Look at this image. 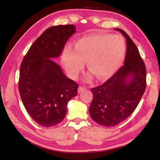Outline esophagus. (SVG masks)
<instances>
[{
  "label": "esophagus",
  "instance_id": "esophagus-1",
  "mask_svg": "<svg viewBox=\"0 0 160 160\" xmlns=\"http://www.w3.org/2000/svg\"><path fill=\"white\" fill-rule=\"evenodd\" d=\"M86 90V88H85V87H79V88H78V92L79 93H80V92H83L84 90Z\"/></svg>",
  "mask_w": 160,
  "mask_h": 160
}]
</instances>
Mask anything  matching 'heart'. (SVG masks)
<instances>
[{
  "label": "heart",
  "instance_id": "heart-1",
  "mask_svg": "<svg viewBox=\"0 0 160 160\" xmlns=\"http://www.w3.org/2000/svg\"><path fill=\"white\" fill-rule=\"evenodd\" d=\"M123 38L110 34H90L80 38L72 46H66L62 54V63L67 73L76 79L87 61L88 68L99 80L106 79L117 70L125 57ZM93 75L90 72L88 78Z\"/></svg>",
  "mask_w": 160,
  "mask_h": 160
}]
</instances>
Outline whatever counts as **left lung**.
I'll use <instances>...</instances> for the list:
<instances>
[{"label":"left lung","instance_id":"left-lung-1","mask_svg":"<svg viewBox=\"0 0 160 160\" xmlns=\"http://www.w3.org/2000/svg\"><path fill=\"white\" fill-rule=\"evenodd\" d=\"M126 39L124 65L102 85L92 88L93 99L89 108L91 118L99 125L114 126L136 109L146 88V68L138 49L121 29Z\"/></svg>","mask_w":160,"mask_h":160}]
</instances>
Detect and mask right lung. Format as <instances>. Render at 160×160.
Masks as SVG:
<instances>
[{"mask_svg": "<svg viewBox=\"0 0 160 160\" xmlns=\"http://www.w3.org/2000/svg\"><path fill=\"white\" fill-rule=\"evenodd\" d=\"M73 25L53 26L34 42L20 66L18 88L27 112L39 125H57L66 116L68 103L77 95L78 85L68 78L58 65V57Z\"/></svg>", "mask_w": 160, "mask_h": 160, "instance_id": "add662e5", "label": "right lung"}]
</instances>
